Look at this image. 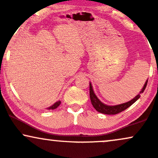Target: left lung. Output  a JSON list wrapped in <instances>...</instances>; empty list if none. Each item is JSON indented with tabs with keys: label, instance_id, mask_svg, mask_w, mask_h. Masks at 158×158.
<instances>
[{
	"label": "left lung",
	"instance_id": "1",
	"mask_svg": "<svg viewBox=\"0 0 158 158\" xmlns=\"http://www.w3.org/2000/svg\"><path fill=\"white\" fill-rule=\"evenodd\" d=\"M147 83H148V81H146L145 84L144 85V87L143 89H142V91H140V93H143V91H145L147 85ZM89 85L90 98H91V103H92L93 106L94 107V109L98 111V112H100V113L106 114V115H115V114L119 113V112L125 110L126 109L128 108V107L131 106V105L133 104V103L140 98V94H139L137 96L135 97L133 100H131V101L129 102H127V103H122V104L117 106H107L103 104V103H101V102L98 100V98H97V96L94 94V93L91 82H90Z\"/></svg>",
	"mask_w": 158,
	"mask_h": 158
}]
</instances>
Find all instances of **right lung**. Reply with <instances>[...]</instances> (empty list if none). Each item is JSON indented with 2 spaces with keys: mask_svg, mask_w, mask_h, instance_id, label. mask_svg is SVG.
I'll return each instance as SVG.
<instances>
[{
  "mask_svg": "<svg viewBox=\"0 0 158 158\" xmlns=\"http://www.w3.org/2000/svg\"><path fill=\"white\" fill-rule=\"evenodd\" d=\"M60 104V101L56 102V103H54V104L52 106H50L49 108H48V110H55V109H56L57 107L59 106Z\"/></svg>",
  "mask_w": 158,
  "mask_h": 158,
  "instance_id": "add662e5",
  "label": "right lung"
}]
</instances>
